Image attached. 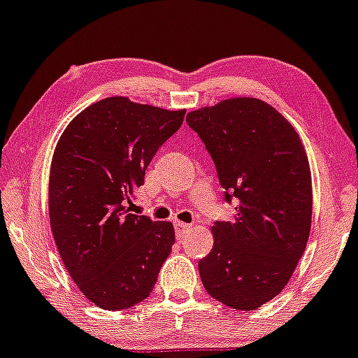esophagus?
Masks as SVG:
<instances>
[{"instance_id":"1","label":"esophagus","mask_w":358,"mask_h":358,"mask_svg":"<svg viewBox=\"0 0 358 358\" xmlns=\"http://www.w3.org/2000/svg\"><path fill=\"white\" fill-rule=\"evenodd\" d=\"M189 226H192V224L182 223V221H175V234H176V238L182 239L185 236V233H187L188 229H189Z\"/></svg>"}]
</instances>
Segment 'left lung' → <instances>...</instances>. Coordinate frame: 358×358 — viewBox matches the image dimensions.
<instances>
[{"mask_svg":"<svg viewBox=\"0 0 358 358\" xmlns=\"http://www.w3.org/2000/svg\"><path fill=\"white\" fill-rule=\"evenodd\" d=\"M187 124L215 162L233 221H215V244L198 262L206 292L255 310L282 291L304 255L312 185L292 125L257 99H228L189 112Z\"/></svg>","mask_w":358,"mask_h":358,"instance_id":"obj_1","label":"left lung"}]
</instances>
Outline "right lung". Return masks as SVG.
<instances>
[{"mask_svg": "<svg viewBox=\"0 0 358 358\" xmlns=\"http://www.w3.org/2000/svg\"><path fill=\"white\" fill-rule=\"evenodd\" d=\"M183 117L108 97L59 138L49 176L52 236L72 280L101 309H129L150 296L170 255L173 224L132 215L125 203Z\"/></svg>", "mask_w": 358, "mask_h": 358, "instance_id": "right-lung-1", "label": "right lung"}]
</instances>
